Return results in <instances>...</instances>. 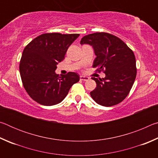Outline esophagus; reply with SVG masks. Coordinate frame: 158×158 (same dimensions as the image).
I'll return each mask as SVG.
<instances>
[{
  "label": "esophagus",
  "mask_w": 158,
  "mask_h": 158,
  "mask_svg": "<svg viewBox=\"0 0 158 158\" xmlns=\"http://www.w3.org/2000/svg\"><path fill=\"white\" fill-rule=\"evenodd\" d=\"M80 79L82 80V81H88V80L89 79V77L81 75V76H80Z\"/></svg>",
  "instance_id": "obj_1"
}]
</instances>
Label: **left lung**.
<instances>
[{
    "label": "left lung",
    "instance_id": "1",
    "mask_svg": "<svg viewBox=\"0 0 158 158\" xmlns=\"http://www.w3.org/2000/svg\"><path fill=\"white\" fill-rule=\"evenodd\" d=\"M80 44L91 45L96 56L93 67L106 75L102 79L92 77L97 86L90 96L102 106L121 102L129 94L137 76L132 51L121 39L107 33L88 35L82 37Z\"/></svg>",
    "mask_w": 158,
    "mask_h": 158
}]
</instances>
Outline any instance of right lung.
I'll return each mask as SVG.
<instances>
[{
  "mask_svg": "<svg viewBox=\"0 0 158 158\" xmlns=\"http://www.w3.org/2000/svg\"><path fill=\"white\" fill-rule=\"evenodd\" d=\"M79 34L44 33L33 40L23 49L19 72L23 87L33 100L44 106L62 102L74 84L76 73L56 74L57 64L65 58L68 47Z\"/></svg>",
  "mask_w": 158,
  "mask_h": 158,
  "instance_id": "add662e5",
  "label": "right lung"
}]
</instances>
